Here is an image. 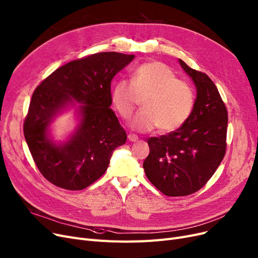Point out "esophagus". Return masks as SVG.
<instances>
[{"mask_svg": "<svg viewBox=\"0 0 258 258\" xmlns=\"http://www.w3.org/2000/svg\"><path fill=\"white\" fill-rule=\"evenodd\" d=\"M127 139L132 142H136L138 140V137L136 135H133V134H128L127 135Z\"/></svg>", "mask_w": 258, "mask_h": 258, "instance_id": "1", "label": "esophagus"}]
</instances>
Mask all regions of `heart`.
<instances>
[{
  "instance_id": "obj_1",
  "label": "heart",
  "mask_w": 258,
  "mask_h": 258,
  "mask_svg": "<svg viewBox=\"0 0 258 258\" xmlns=\"http://www.w3.org/2000/svg\"><path fill=\"white\" fill-rule=\"evenodd\" d=\"M144 96L142 110L130 123L134 131L140 133L157 127L164 133L180 128L191 116L195 103L192 87L178 80L169 66L157 61L141 64L133 72L132 83L119 80L110 92L111 103L123 119L131 117L137 99Z\"/></svg>"
}]
</instances>
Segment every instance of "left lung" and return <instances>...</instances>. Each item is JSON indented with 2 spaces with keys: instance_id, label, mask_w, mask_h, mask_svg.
I'll use <instances>...</instances> for the list:
<instances>
[{
  "instance_id": "left-lung-1",
  "label": "left lung",
  "mask_w": 258,
  "mask_h": 258,
  "mask_svg": "<svg viewBox=\"0 0 258 258\" xmlns=\"http://www.w3.org/2000/svg\"><path fill=\"white\" fill-rule=\"evenodd\" d=\"M179 64L191 78L196 99L191 116L169 135L148 140L150 154L143 162L149 180L166 196H186L203 187L226 154L228 113L210 78Z\"/></svg>"
}]
</instances>
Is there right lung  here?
<instances>
[{"label":"right lung","mask_w":258,"mask_h":258,"mask_svg":"<svg viewBox=\"0 0 258 258\" xmlns=\"http://www.w3.org/2000/svg\"><path fill=\"white\" fill-rule=\"evenodd\" d=\"M134 54L99 52L55 70L32 94L24 136L39 171L59 187L79 191L101 177L126 133L110 108L113 78ZM74 108L77 124L63 142L54 139L55 118Z\"/></svg>","instance_id":"1"}]
</instances>
